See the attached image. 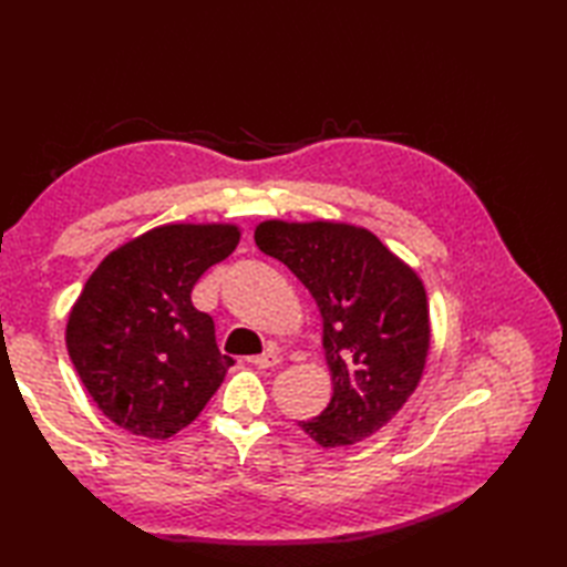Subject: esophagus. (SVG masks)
I'll return each mask as SVG.
<instances>
[{
    "mask_svg": "<svg viewBox=\"0 0 567 567\" xmlns=\"http://www.w3.org/2000/svg\"><path fill=\"white\" fill-rule=\"evenodd\" d=\"M250 363L256 365V368H260V370H268V368H275L277 363H280V355L272 353V351H268V353L252 355V358H250Z\"/></svg>",
    "mask_w": 567,
    "mask_h": 567,
    "instance_id": "obj_1",
    "label": "esophagus"
}]
</instances>
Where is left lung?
Listing matches in <instances>:
<instances>
[{"mask_svg":"<svg viewBox=\"0 0 567 567\" xmlns=\"http://www.w3.org/2000/svg\"><path fill=\"white\" fill-rule=\"evenodd\" d=\"M256 244L290 268L323 319L333 396L299 426L323 449L380 431L416 390L431 327L426 290L368 228L311 221H262Z\"/></svg>","mask_w":567,"mask_h":567,"instance_id":"1","label":"left lung"}]
</instances>
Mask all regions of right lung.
<instances>
[{
  "label": "right lung",
  "mask_w": 567,
  "mask_h": 567,
  "mask_svg": "<svg viewBox=\"0 0 567 567\" xmlns=\"http://www.w3.org/2000/svg\"><path fill=\"white\" fill-rule=\"evenodd\" d=\"M228 224H167L110 252L68 319V353L92 400L136 436L185 429L234 365L192 287L238 246Z\"/></svg>",
  "instance_id": "1"
}]
</instances>
